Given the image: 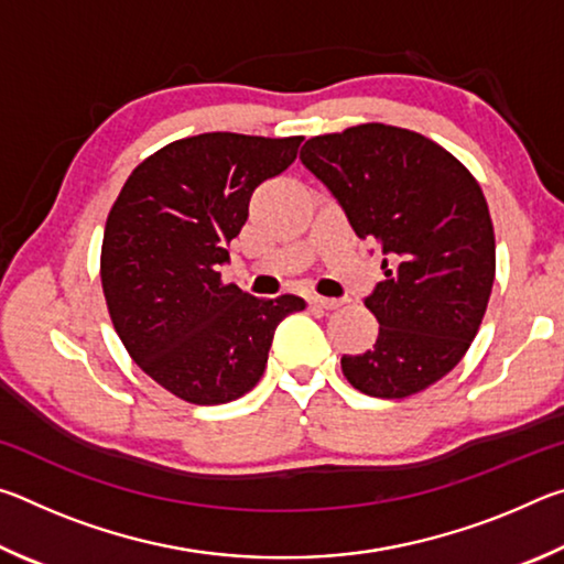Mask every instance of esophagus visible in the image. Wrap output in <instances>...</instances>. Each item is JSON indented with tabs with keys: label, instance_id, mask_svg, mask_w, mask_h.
<instances>
[{
	"label": "esophagus",
	"instance_id": "obj_1",
	"mask_svg": "<svg viewBox=\"0 0 564 564\" xmlns=\"http://www.w3.org/2000/svg\"><path fill=\"white\" fill-rule=\"evenodd\" d=\"M308 303L316 305V308H326V311H336L343 305L340 299H323V295H311Z\"/></svg>",
	"mask_w": 564,
	"mask_h": 564
}]
</instances>
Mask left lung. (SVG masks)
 Masks as SVG:
<instances>
[{
	"mask_svg": "<svg viewBox=\"0 0 564 564\" xmlns=\"http://www.w3.org/2000/svg\"><path fill=\"white\" fill-rule=\"evenodd\" d=\"M301 161L386 256L366 299L378 340L343 356V376L373 398L420 393L460 362L488 308L495 234L480 184L435 141L386 123L313 137Z\"/></svg>",
	"mask_w": 564,
	"mask_h": 564,
	"instance_id": "obj_1",
	"label": "left lung"
}]
</instances>
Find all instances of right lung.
<instances>
[{
	"label": "right lung",
	"mask_w": 564,
	"mask_h": 564,
	"mask_svg": "<svg viewBox=\"0 0 564 564\" xmlns=\"http://www.w3.org/2000/svg\"><path fill=\"white\" fill-rule=\"evenodd\" d=\"M303 137L212 131L131 171L101 243V289L133 362L169 393L221 405L259 383L299 295L256 299L221 281L256 186L289 169Z\"/></svg>",
	"instance_id": "right-lung-1"
}]
</instances>
